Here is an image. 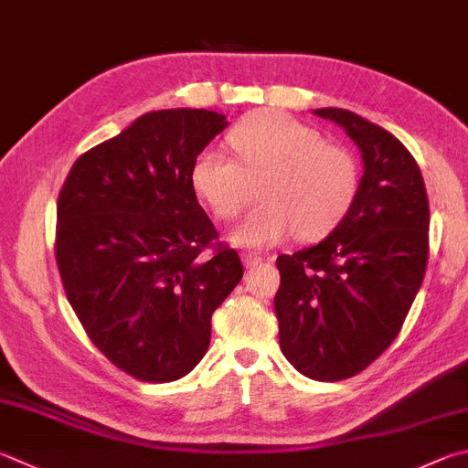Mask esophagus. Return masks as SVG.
I'll use <instances>...</instances> for the list:
<instances>
[{
  "label": "esophagus",
  "instance_id": "esophagus-1",
  "mask_svg": "<svg viewBox=\"0 0 468 468\" xmlns=\"http://www.w3.org/2000/svg\"><path fill=\"white\" fill-rule=\"evenodd\" d=\"M241 261L245 268H253L258 266V263H261V258L256 256V253H241Z\"/></svg>",
  "mask_w": 468,
  "mask_h": 468
}]
</instances>
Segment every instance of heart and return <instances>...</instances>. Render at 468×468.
<instances>
[{"label":"heart","instance_id":"b5f03b06","mask_svg":"<svg viewBox=\"0 0 468 468\" xmlns=\"http://www.w3.org/2000/svg\"><path fill=\"white\" fill-rule=\"evenodd\" d=\"M233 157L205 149L194 157L192 188L218 218H231L258 192L261 202L229 237L253 250L271 248L296 231L301 239L329 233L358 192V167L346 149L280 110H258L227 137Z\"/></svg>","mask_w":468,"mask_h":468}]
</instances>
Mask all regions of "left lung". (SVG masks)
Masks as SVG:
<instances>
[{
  "label": "left lung",
  "instance_id": "8db88e82",
  "mask_svg": "<svg viewBox=\"0 0 468 468\" xmlns=\"http://www.w3.org/2000/svg\"><path fill=\"white\" fill-rule=\"evenodd\" d=\"M313 114L342 126L364 174L350 210L313 248L278 256L280 350L301 375L342 380L387 350L428 263L430 207L420 165L395 134L344 108Z\"/></svg>",
  "mask_w": 468,
  "mask_h": 468
}]
</instances>
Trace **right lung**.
<instances>
[{
	"instance_id": "1",
	"label": "right lung",
	"mask_w": 468,
	"mask_h": 468,
	"mask_svg": "<svg viewBox=\"0 0 468 468\" xmlns=\"http://www.w3.org/2000/svg\"><path fill=\"white\" fill-rule=\"evenodd\" d=\"M229 126L212 110L139 116L75 161L58 194L55 256L75 315L98 350L147 382L188 375L207 354L212 313L239 284L237 251L190 182L194 157Z\"/></svg>"
}]
</instances>
